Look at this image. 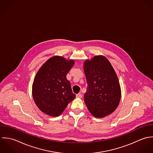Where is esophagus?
<instances>
[{"label":"esophagus","instance_id":"obj_1","mask_svg":"<svg viewBox=\"0 0 153 153\" xmlns=\"http://www.w3.org/2000/svg\"><path fill=\"white\" fill-rule=\"evenodd\" d=\"M76 97H79V98H81L82 97V94L81 93H78L76 94Z\"/></svg>","mask_w":153,"mask_h":153}]
</instances>
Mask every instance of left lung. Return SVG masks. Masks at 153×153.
<instances>
[{"mask_svg":"<svg viewBox=\"0 0 153 153\" xmlns=\"http://www.w3.org/2000/svg\"><path fill=\"white\" fill-rule=\"evenodd\" d=\"M88 87L85 102L96 118H103L118 107L121 91L117 74L109 60L102 56H95L84 64Z\"/></svg>","mask_w":153,"mask_h":153,"instance_id":"1","label":"left lung"}]
</instances>
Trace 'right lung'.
Instances as JSON below:
<instances>
[{
  "instance_id": "add662e5",
  "label": "right lung",
  "mask_w": 153,
  "mask_h": 153,
  "mask_svg": "<svg viewBox=\"0 0 153 153\" xmlns=\"http://www.w3.org/2000/svg\"><path fill=\"white\" fill-rule=\"evenodd\" d=\"M73 60L55 56L46 61L38 71L32 85V96L38 108L45 114L59 116L76 97L66 75Z\"/></svg>"
}]
</instances>
